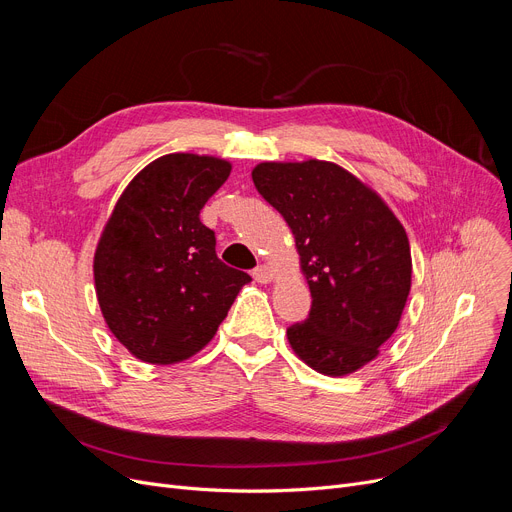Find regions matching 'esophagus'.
<instances>
[{
    "instance_id": "34e87169",
    "label": "esophagus",
    "mask_w": 512,
    "mask_h": 512,
    "mask_svg": "<svg viewBox=\"0 0 512 512\" xmlns=\"http://www.w3.org/2000/svg\"><path fill=\"white\" fill-rule=\"evenodd\" d=\"M253 278H255L259 284H267V282H272L274 274H272L270 267H265V265H257L255 270H253Z\"/></svg>"
}]
</instances>
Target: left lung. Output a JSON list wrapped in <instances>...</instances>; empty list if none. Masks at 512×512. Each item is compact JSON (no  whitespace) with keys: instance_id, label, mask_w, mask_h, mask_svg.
<instances>
[{"instance_id":"1","label":"left lung","mask_w":512,"mask_h":512,"mask_svg":"<svg viewBox=\"0 0 512 512\" xmlns=\"http://www.w3.org/2000/svg\"><path fill=\"white\" fill-rule=\"evenodd\" d=\"M253 182L290 226L311 290L307 319L286 330L290 346L319 373L357 371L378 357L405 309V228L371 188L330 161H265Z\"/></svg>"}]
</instances>
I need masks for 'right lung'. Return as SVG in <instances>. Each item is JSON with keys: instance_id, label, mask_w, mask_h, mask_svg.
I'll list each match as a JSON object with an SVG mask.
<instances>
[{"instance_id": "1", "label": "right lung", "mask_w": 512, "mask_h": 512, "mask_svg": "<svg viewBox=\"0 0 512 512\" xmlns=\"http://www.w3.org/2000/svg\"><path fill=\"white\" fill-rule=\"evenodd\" d=\"M230 170L218 157H159L132 178L105 224L93 263L99 307L145 363L201 351L251 280L215 255V234L199 220Z\"/></svg>"}]
</instances>
